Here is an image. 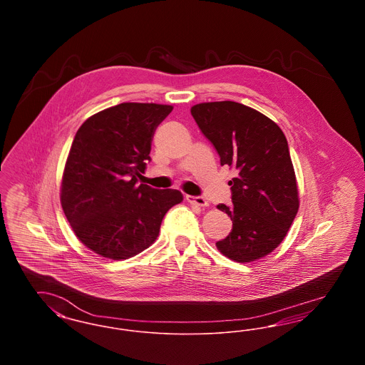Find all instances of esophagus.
<instances>
[{"mask_svg": "<svg viewBox=\"0 0 365 365\" xmlns=\"http://www.w3.org/2000/svg\"><path fill=\"white\" fill-rule=\"evenodd\" d=\"M186 200L191 202V204H195V205H198V207H208L209 202L204 198V197H201V195H186Z\"/></svg>", "mask_w": 365, "mask_h": 365, "instance_id": "34e87169", "label": "esophagus"}]
</instances>
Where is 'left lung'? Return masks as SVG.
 <instances>
[{
    "label": "left lung",
    "mask_w": 365,
    "mask_h": 365,
    "mask_svg": "<svg viewBox=\"0 0 365 365\" xmlns=\"http://www.w3.org/2000/svg\"><path fill=\"white\" fill-rule=\"evenodd\" d=\"M191 115L220 164L237 171L228 182L232 205H217L232 220L217 249L238 262L267 256L283 241L299 207L287 139L277 123L240 103H202Z\"/></svg>",
    "instance_id": "obj_1"
}]
</instances>
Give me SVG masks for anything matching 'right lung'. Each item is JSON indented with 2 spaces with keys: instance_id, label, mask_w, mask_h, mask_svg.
Returning <instances> with one entry per match:
<instances>
[{
  "instance_id": "1",
  "label": "right lung",
  "mask_w": 365,
  "mask_h": 365,
  "mask_svg": "<svg viewBox=\"0 0 365 365\" xmlns=\"http://www.w3.org/2000/svg\"><path fill=\"white\" fill-rule=\"evenodd\" d=\"M171 105L123 104L83 123L71 146L61 207L75 235L94 253L124 260L156 241L163 217L183 195L137 185L150 161L157 125Z\"/></svg>"
}]
</instances>
